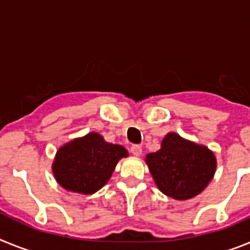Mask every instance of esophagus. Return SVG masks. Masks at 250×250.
I'll list each match as a JSON object with an SVG mask.
<instances>
[{"label":"esophagus","mask_w":250,"mask_h":250,"mask_svg":"<svg viewBox=\"0 0 250 250\" xmlns=\"http://www.w3.org/2000/svg\"><path fill=\"white\" fill-rule=\"evenodd\" d=\"M130 151L132 152V155L140 156L141 152H143V149H141V146L139 144H134L131 147H130Z\"/></svg>","instance_id":"1"}]
</instances>
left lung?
I'll return each mask as SVG.
<instances>
[{
  "label": "left lung",
  "instance_id": "obj_1",
  "mask_svg": "<svg viewBox=\"0 0 250 250\" xmlns=\"http://www.w3.org/2000/svg\"><path fill=\"white\" fill-rule=\"evenodd\" d=\"M146 164L160 191L178 200L202 193L216 167L210 150L184 140L175 132L165 136L160 150L146 155Z\"/></svg>",
  "mask_w": 250,
  "mask_h": 250
}]
</instances>
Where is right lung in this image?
<instances>
[{
	"mask_svg": "<svg viewBox=\"0 0 250 250\" xmlns=\"http://www.w3.org/2000/svg\"><path fill=\"white\" fill-rule=\"evenodd\" d=\"M126 149L106 143L103 136L90 132L60 147L55 159V178L66 190L94 194L107 183Z\"/></svg>",
	"mask_w": 250,
	"mask_h": 250,
	"instance_id": "obj_1",
	"label": "right lung"
}]
</instances>
